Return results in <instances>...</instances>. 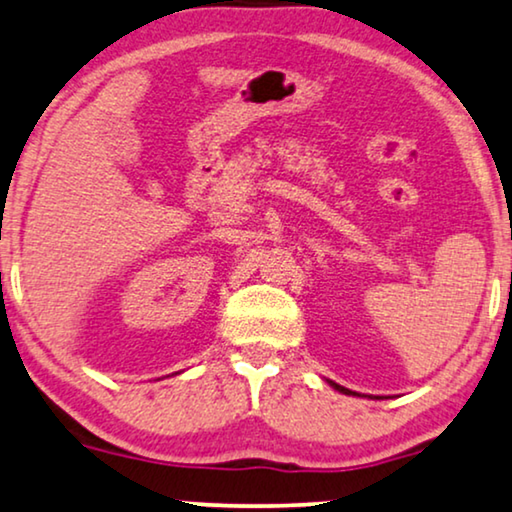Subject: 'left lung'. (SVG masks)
<instances>
[{
	"label": "left lung",
	"instance_id": "8db88e82",
	"mask_svg": "<svg viewBox=\"0 0 512 512\" xmlns=\"http://www.w3.org/2000/svg\"><path fill=\"white\" fill-rule=\"evenodd\" d=\"M329 385L334 387V390H338V392H343V394H355V392H350V390H345V387H341V385H336V383H331L329 380Z\"/></svg>",
	"mask_w": 512,
	"mask_h": 512
}]
</instances>
